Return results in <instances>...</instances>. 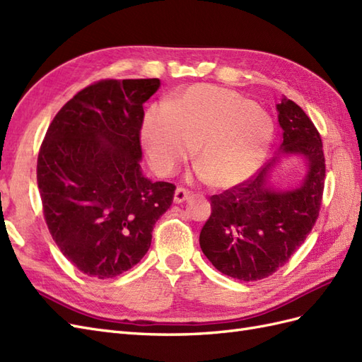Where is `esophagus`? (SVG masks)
<instances>
[{"mask_svg":"<svg viewBox=\"0 0 362 362\" xmlns=\"http://www.w3.org/2000/svg\"><path fill=\"white\" fill-rule=\"evenodd\" d=\"M189 198H190V192H189V190H185V189H182V187H178L177 190H175L173 201L177 202V204L184 202L185 199H189Z\"/></svg>","mask_w":362,"mask_h":362,"instance_id":"esophagus-1","label":"esophagus"}]
</instances>
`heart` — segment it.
Masks as SVG:
<instances>
[{
	"instance_id": "b5f03b06",
	"label": "heart",
	"mask_w": 362,
	"mask_h": 362,
	"mask_svg": "<svg viewBox=\"0 0 362 362\" xmlns=\"http://www.w3.org/2000/svg\"><path fill=\"white\" fill-rule=\"evenodd\" d=\"M141 143L152 168L169 175L197 149L201 177L228 190L265 163L274 126L250 97L228 88L192 85L144 112Z\"/></svg>"
}]
</instances>
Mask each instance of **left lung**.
I'll use <instances>...</instances> for the list:
<instances>
[{"instance_id": "obj_1", "label": "left lung", "mask_w": 362, "mask_h": 362, "mask_svg": "<svg viewBox=\"0 0 362 362\" xmlns=\"http://www.w3.org/2000/svg\"><path fill=\"white\" fill-rule=\"evenodd\" d=\"M283 129L281 153L308 161V173L294 190H274L268 163L238 187L213 194L211 214L199 245L222 274L243 281L269 277L291 259L315 226L323 199L326 163L320 132L300 106L286 97L277 105Z\"/></svg>"}]
</instances>
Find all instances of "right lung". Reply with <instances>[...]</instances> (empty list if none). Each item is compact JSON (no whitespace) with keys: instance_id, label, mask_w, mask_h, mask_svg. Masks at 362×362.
<instances>
[{"instance_id":"right-lung-1","label":"right lung","mask_w":362,"mask_h":362,"mask_svg":"<svg viewBox=\"0 0 362 362\" xmlns=\"http://www.w3.org/2000/svg\"><path fill=\"white\" fill-rule=\"evenodd\" d=\"M160 79H105L54 115L37 155L36 178L47 227L83 274L112 279L148 252L152 230L175 185L140 168L143 103Z\"/></svg>"}]
</instances>
